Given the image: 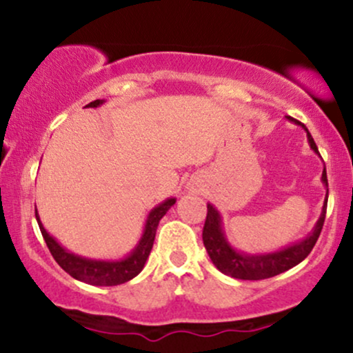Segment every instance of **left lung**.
I'll return each instance as SVG.
<instances>
[{
	"mask_svg": "<svg viewBox=\"0 0 353 353\" xmlns=\"http://www.w3.org/2000/svg\"><path fill=\"white\" fill-rule=\"evenodd\" d=\"M287 119L302 125V128L305 129L310 149L315 154H319L317 144L314 143V137L310 136L309 129L299 123V121H295L294 117L287 116ZM322 182L325 184L327 196L325 201H323V208L322 212H320L317 224L314 225L312 232L305 239L295 242L292 245L283 247L281 250H275V252L245 254L234 249V247L229 244L228 237H225L224 229H222L221 214H219V210L214 208L212 204H208V217H205L204 230H202V241H204L205 250H208L212 264L216 265L222 274L234 279H242V281H262V279L274 277V275L285 272V270L301 264L303 259L312 252V249H314L315 242H317L320 232H322L323 221H325L327 199H329V182H327L325 168H323L322 172Z\"/></svg>",
	"mask_w": 353,
	"mask_h": 353,
	"instance_id": "1",
	"label": "left lung"
}]
</instances>
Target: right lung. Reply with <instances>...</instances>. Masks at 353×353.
I'll use <instances>...</instances> for the list:
<instances>
[{
  "label": "right lung",
  "instance_id": "obj_1",
  "mask_svg": "<svg viewBox=\"0 0 353 353\" xmlns=\"http://www.w3.org/2000/svg\"><path fill=\"white\" fill-rule=\"evenodd\" d=\"M103 103L104 99H96L84 108H99ZM174 204H176V199L169 197V199L161 202L159 205H156L149 212L148 219H145L144 232L139 242L131 250V254L119 259V261H99V259H88L81 257L78 254H72L68 249H64L54 237L48 234V230L43 228L41 221H39L38 210H36V221H38L43 239L51 255L58 262L61 269L66 270L71 277H74L76 281L91 283V285H119V283L134 279L144 269L145 261H148L149 254H151L159 221Z\"/></svg>",
  "mask_w": 353,
  "mask_h": 353
}]
</instances>
